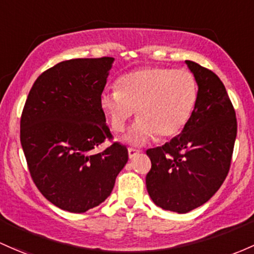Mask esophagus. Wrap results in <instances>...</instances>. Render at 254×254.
Here are the masks:
<instances>
[{
  "label": "esophagus",
  "instance_id": "1",
  "mask_svg": "<svg viewBox=\"0 0 254 254\" xmlns=\"http://www.w3.org/2000/svg\"><path fill=\"white\" fill-rule=\"evenodd\" d=\"M127 153H129V158L130 159H132V158H135L136 155H138L140 154V150L138 149H135V148H129L127 149Z\"/></svg>",
  "mask_w": 254,
  "mask_h": 254
}]
</instances>
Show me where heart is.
Wrapping results in <instances>:
<instances>
[{
    "mask_svg": "<svg viewBox=\"0 0 254 254\" xmlns=\"http://www.w3.org/2000/svg\"><path fill=\"white\" fill-rule=\"evenodd\" d=\"M197 83L186 69L143 67L118 79V89L100 94V107L114 132L125 130L130 118L138 119L125 136L132 146H142L159 135L169 138L182 131L197 102Z\"/></svg>",
    "mask_w": 254,
    "mask_h": 254,
    "instance_id": "b5f03b06",
    "label": "heart"
}]
</instances>
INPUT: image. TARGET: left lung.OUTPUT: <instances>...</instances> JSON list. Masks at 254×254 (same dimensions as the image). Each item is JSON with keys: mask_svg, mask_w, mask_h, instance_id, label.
Wrapping results in <instances>:
<instances>
[{"mask_svg": "<svg viewBox=\"0 0 254 254\" xmlns=\"http://www.w3.org/2000/svg\"><path fill=\"white\" fill-rule=\"evenodd\" d=\"M197 83V102L182 131L164 146L147 150L146 176L158 207L187 213L204 205L224 182L230 168L238 124L225 86L217 74L186 60Z\"/></svg>", "mask_w": 254, "mask_h": 254, "instance_id": "8db88e82", "label": "left lung"}]
</instances>
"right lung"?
<instances>
[{
    "mask_svg": "<svg viewBox=\"0 0 254 254\" xmlns=\"http://www.w3.org/2000/svg\"><path fill=\"white\" fill-rule=\"evenodd\" d=\"M113 58L72 59L47 69L33 83L20 121V141L30 174L47 200L73 213L104 202L127 163V149L113 143L100 94Z\"/></svg>",
    "mask_w": 254,
    "mask_h": 254,
    "instance_id": "1",
    "label": "right lung"
}]
</instances>
